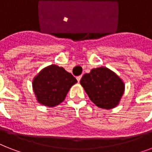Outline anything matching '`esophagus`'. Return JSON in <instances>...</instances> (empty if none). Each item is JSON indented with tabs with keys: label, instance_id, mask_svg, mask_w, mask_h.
<instances>
[{
	"label": "esophagus",
	"instance_id": "1",
	"mask_svg": "<svg viewBox=\"0 0 152 152\" xmlns=\"http://www.w3.org/2000/svg\"><path fill=\"white\" fill-rule=\"evenodd\" d=\"M81 78H82V76H79L76 77V80H77V81H78V82H80L81 80Z\"/></svg>",
	"mask_w": 152,
	"mask_h": 152
}]
</instances>
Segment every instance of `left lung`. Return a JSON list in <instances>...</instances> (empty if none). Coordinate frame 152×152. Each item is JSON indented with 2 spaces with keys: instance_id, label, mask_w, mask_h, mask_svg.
<instances>
[{
  "instance_id": "8db88e82",
  "label": "left lung",
  "mask_w": 152,
  "mask_h": 152,
  "mask_svg": "<svg viewBox=\"0 0 152 152\" xmlns=\"http://www.w3.org/2000/svg\"><path fill=\"white\" fill-rule=\"evenodd\" d=\"M80 84L90 99L100 108L110 110L118 106L125 91V83L106 67H99L84 74Z\"/></svg>"
}]
</instances>
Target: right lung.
Wrapping results in <instances>:
<instances>
[{"instance_id": "1", "label": "right lung", "mask_w": 152, "mask_h": 152, "mask_svg": "<svg viewBox=\"0 0 152 152\" xmlns=\"http://www.w3.org/2000/svg\"><path fill=\"white\" fill-rule=\"evenodd\" d=\"M76 79L64 68L51 64L39 72L32 81L37 101L42 105L53 107L61 103Z\"/></svg>"}]
</instances>
